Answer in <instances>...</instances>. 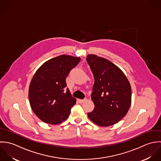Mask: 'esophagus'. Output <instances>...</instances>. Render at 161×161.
Segmentation results:
<instances>
[{
  "label": "esophagus",
  "instance_id": "1",
  "mask_svg": "<svg viewBox=\"0 0 161 161\" xmlns=\"http://www.w3.org/2000/svg\"><path fill=\"white\" fill-rule=\"evenodd\" d=\"M86 101V98H85V99H78V101L80 103H83L84 101Z\"/></svg>",
  "mask_w": 161,
  "mask_h": 161
}]
</instances>
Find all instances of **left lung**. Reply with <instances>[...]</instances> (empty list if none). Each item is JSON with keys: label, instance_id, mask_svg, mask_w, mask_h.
Instances as JSON below:
<instances>
[{"label": "left lung", "instance_id": "1", "mask_svg": "<svg viewBox=\"0 0 161 161\" xmlns=\"http://www.w3.org/2000/svg\"><path fill=\"white\" fill-rule=\"evenodd\" d=\"M86 60L95 78L91 96L95 108L88 116L99 126L113 125L126 116L131 104L128 80L121 69L104 58L90 54Z\"/></svg>", "mask_w": 161, "mask_h": 161}]
</instances>
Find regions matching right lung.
<instances>
[{
    "instance_id": "add662e5",
    "label": "right lung",
    "mask_w": 161,
    "mask_h": 161,
    "mask_svg": "<svg viewBox=\"0 0 161 161\" xmlns=\"http://www.w3.org/2000/svg\"><path fill=\"white\" fill-rule=\"evenodd\" d=\"M80 60L62 55L45 62L34 74L29 97L33 111L42 121L58 125L68 118L76 99L66 88L65 80Z\"/></svg>"
}]
</instances>
